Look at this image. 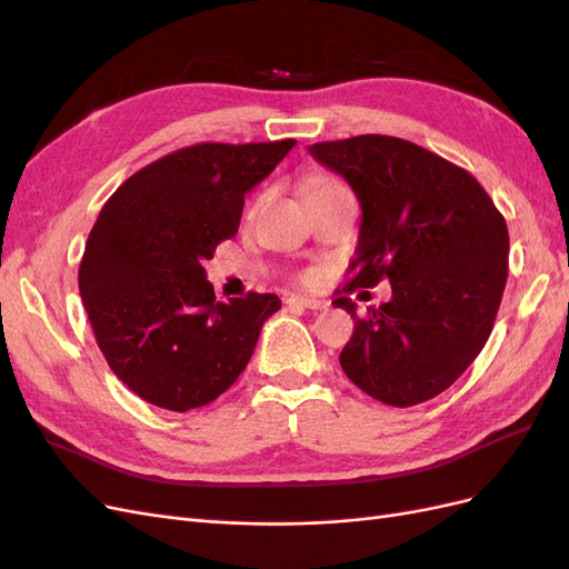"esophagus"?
Wrapping results in <instances>:
<instances>
[{"label": "esophagus", "instance_id": "1", "mask_svg": "<svg viewBox=\"0 0 569 569\" xmlns=\"http://www.w3.org/2000/svg\"><path fill=\"white\" fill-rule=\"evenodd\" d=\"M284 303L291 308H311V311H320V308H325V301L311 299V297H287Z\"/></svg>", "mask_w": 569, "mask_h": 569}]
</instances>
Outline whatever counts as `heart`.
<instances>
[{
	"instance_id": "obj_1",
	"label": "heart",
	"mask_w": 569,
	"mask_h": 569,
	"mask_svg": "<svg viewBox=\"0 0 569 569\" xmlns=\"http://www.w3.org/2000/svg\"><path fill=\"white\" fill-rule=\"evenodd\" d=\"M325 184H339V182H332V180H327V182H322L320 187H325Z\"/></svg>"
}]
</instances>
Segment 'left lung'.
<instances>
[{
  "label": "left lung",
  "mask_w": 569,
  "mask_h": 569,
  "mask_svg": "<svg viewBox=\"0 0 569 569\" xmlns=\"http://www.w3.org/2000/svg\"><path fill=\"white\" fill-rule=\"evenodd\" d=\"M308 151L351 184L363 211L332 303L356 322L341 370L387 406L435 399L493 330L508 280L506 218L468 170L399 137L358 134ZM382 279L392 299L360 319L348 295Z\"/></svg>",
  "instance_id": "obj_1"
}]
</instances>
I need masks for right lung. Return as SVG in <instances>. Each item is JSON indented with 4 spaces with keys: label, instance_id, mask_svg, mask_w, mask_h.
<instances>
[{
    "label": "right lung",
    "instance_id": "add662e5",
    "mask_svg": "<svg viewBox=\"0 0 569 569\" xmlns=\"http://www.w3.org/2000/svg\"><path fill=\"white\" fill-rule=\"evenodd\" d=\"M297 140L201 142L144 166L101 209L78 270L109 368L147 403L187 412L247 368L274 295L216 301L203 261L237 234L244 197Z\"/></svg>",
    "mask_w": 569,
    "mask_h": 569
}]
</instances>
